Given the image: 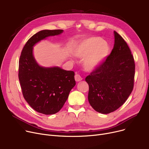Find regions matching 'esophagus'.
I'll return each mask as SVG.
<instances>
[{
  "label": "esophagus",
  "instance_id": "obj_1",
  "mask_svg": "<svg viewBox=\"0 0 149 149\" xmlns=\"http://www.w3.org/2000/svg\"><path fill=\"white\" fill-rule=\"evenodd\" d=\"M82 77L79 74H76L75 75V80L76 81H80L82 80Z\"/></svg>",
  "mask_w": 149,
  "mask_h": 149
}]
</instances>
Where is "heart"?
Here are the masks:
<instances>
[{
	"label": "heart",
	"mask_w": 149,
	"mask_h": 149,
	"mask_svg": "<svg viewBox=\"0 0 149 149\" xmlns=\"http://www.w3.org/2000/svg\"><path fill=\"white\" fill-rule=\"evenodd\" d=\"M75 56L84 58L83 65L87 71H94L105 61L111 52L107 42L99 37H92L78 43L73 50Z\"/></svg>",
	"instance_id": "obj_1"
}]
</instances>
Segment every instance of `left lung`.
<instances>
[{"label":"left lung","mask_w":149,"mask_h":149,"mask_svg":"<svg viewBox=\"0 0 149 149\" xmlns=\"http://www.w3.org/2000/svg\"><path fill=\"white\" fill-rule=\"evenodd\" d=\"M115 42L111 54L100 68L87 76L88 100L97 112H114L127 100L134 88L135 61L123 37L113 32Z\"/></svg>","instance_id":"obj_1"}]
</instances>
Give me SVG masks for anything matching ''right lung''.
<instances>
[{"label":"right lung","mask_w":149,"mask_h":149,"mask_svg":"<svg viewBox=\"0 0 149 149\" xmlns=\"http://www.w3.org/2000/svg\"><path fill=\"white\" fill-rule=\"evenodd\" d=\"M63 30L44 29L31 37L23 47L19 60V79L23 97L33 109L45 115L58 112L75 86V74L58 66L38 64L33 47L47 37L61 34Z\"/></svg>","instance_id":"obj_1"}]
</instances>
